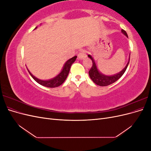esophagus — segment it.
I'll use <instances>...</instances> for the list:
<instances>
[{
  "label": "esophagus",
  "instance_id": "1",
  "mask_svg": "<svg viewBox=\"0 0 151 151\" xmlns=\"http://www.w3.org/2000/svg\"><path fill=\"white\" fill-rule=\"evenodd\" d=\"M86 57V55L84 53V52H83V51L80 52L78 54V58L79 59H83V58H85Z\"/></svg>",
  "mask_w": 151,
  "mask_h": 151
}]
</instances>
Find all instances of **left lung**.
Instances as JSON below:
<instances>
[{"instance_id": "obj_1", "label": "left lung", "mask_w": 151, "mask_h": 151, "mask_svg": "<svg viewBox=\"0 0 151 151\" xmlns=\"http://www.w3.org/2000/svg\"><path fill=\"white\" fill-rule=\"evenodd\" d=\"M122 32L123 34H124L127 37H128V35L125 30L122 29ZM88 57L91 59V60H92V62H93L92 67L91 68V69L89 71V77L91 79V80H92L96 84H97L99 86H106L108 85H110L115 83V82H116L117 80L119 79L123 76V74L125 73L130 62V57H129V62H128L127 65L119 73H117V74H114L113 76H106L101 74V73L98 70L97 66L96 65V63L92 56H91L90 55H88Z\"/></svg>"}]
</instances>
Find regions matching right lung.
I'll return each instance as SVG.
<instances>
[{
	"label": "right lung",
	"mask_w": 151,
	"mask_h": 151,
	"mask_svg": "<svg viewBox=\"0 0 151 151\" xmlns=\"http://www.w3.org/2000/svg\"><path fill=\"white\" fill-rule=\"evenodd\" d=\"M36 28H37V27H36L35 29ZM76 58H77V56H74V57L70 58L69 60H68L65 62L64 65H63V67L60 74H58L56 77H55L54 78L49 79V80L44 81V80H41L36 78V77H35L33 74H31V73L29 71V70H28L31 76L33 77L34 80L36 82H37L38 84L42 85L43 86L47 87V88H56V87H58L59 86H60L61 84H62L63 83V82L65 81V79H67V77L68 76V73H69L70 67L72 63L76 61Z\"/></svg>",
	"instance_id": "add662e5"
}]
</instances>
